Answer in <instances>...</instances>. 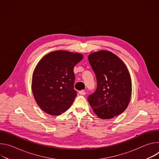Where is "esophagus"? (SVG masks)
Masks as SVG:
<instances>
[{
    "instance_id": "1",
    "label": "esophagus",
    "mask_w": 159,
    "mask_h": 159,
    "mask_svg": "<svg viewBox=\"0 0 159 159\" xmlns=\"http://www.w3.org/2000/svg\"><path fill=\"white\" fill-rule=\"evenodd\" d=\"M79 94L80 95H85L86 94V93L84 91V90H80V91H79Z\"/></svg>"
}]
</instances>
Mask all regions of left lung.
I'll list each match as a JSON object with an SVG mask.
<instances>
[{"label":"left lung","instance_id":"obj_1","mask_svg":"<svg viewBox=\"0 0 159 159\" xmlns=\"http://www.w3.org/2000/svg\"><path fill=\"white\" fill-rule=\"evenodd\" d=\"M89 61L96 75L97 88L87 100L101 119H111L128 107L131 94V80L125 63L108 51L93 53Z\"/></svg>","mask_w":159,"mask_h":159}]
</instances>
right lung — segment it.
Listing matches in <instances>:
<instances>
[{
    "instance_id": "add662e5",
    "label": "right lung",
    "mask_w": 159,
    "mask_h": 159,
    "mask_svg": "<svg viewBox=\"0 0 159 159\" xmlns=\"http://www.w3.org/2000/svg\"><path fill=\"white\" fill-rule=\"evenodd\" d=\"M82 58L79 53L59 50L39 61L33 74L32 90L45 112L57 116L71 106L77 94L74 87V68Z\"/></svg>"
}]
</instances>
